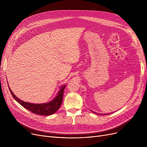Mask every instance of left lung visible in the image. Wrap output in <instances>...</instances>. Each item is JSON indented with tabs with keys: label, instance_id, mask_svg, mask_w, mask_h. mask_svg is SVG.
<instances>
[{
	"label": "left lung",
	"instance_id": "8db88e82",
	"mask_svg": "<svg viewBox=\"0 0 147 147\" xmlns=\"http://www.w3.org/2000/svg\"><path fill=\"white\" fill-rule=\"evenodd\" d=\"M92 112H93L94 113H95V114H99V113H95V112H94V111H92ZM101 114V115H103V114H105V115H108V114H109V113H108V114Z\"/></svg>",
	"mask_w": 147,
	"mask_h": 147
}]
</instances>
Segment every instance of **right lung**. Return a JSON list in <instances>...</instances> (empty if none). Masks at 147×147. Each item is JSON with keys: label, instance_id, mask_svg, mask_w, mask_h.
Returning a JSON list of instances; mask_svg holds the SVG:
<instances>
[{"label": "right lung", "instance_id": "obj_1", "mask_svg": "<svg viewBox=\"0 0 147 147\" xmlns=\"http://www.w3.org/2000/svg\"><path fill=\"white\" fill-rule=\"evenodd\" d=\"M65 86L66 84L60 87V90L57 93V95L52 101L47 103L43 104H33L22 101V100L17 98L15 95V94H13V92L9 88V89L13 98L20 105H21L23 107L26 108V109H27L30 111L38 115H50L53 114V113H55L59 109L62 102H63V93Z\"/></svg>", "mask_w": 147, "mask_h": 147}]
</instances>
